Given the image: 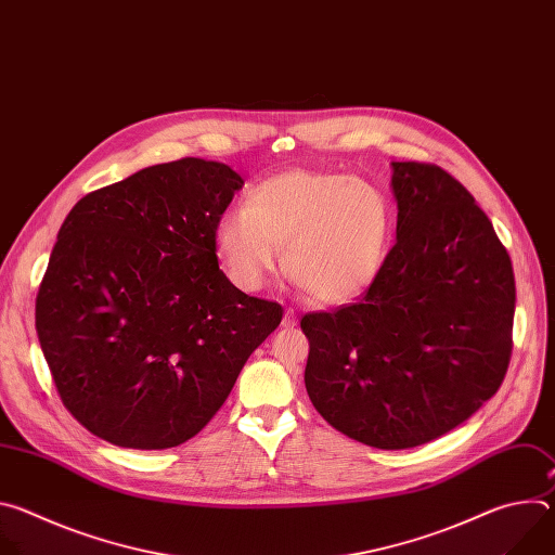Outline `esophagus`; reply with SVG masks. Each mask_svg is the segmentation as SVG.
I'll return each instance as SVG.
<instances>
[{
  "label": "esophagus",
  "mask_w": 555,
  "mask_h": 555,
  "mask_svg": "<svg viewBox=\"0 0 555 555\" xmlns=\"http://www.w3.org/2000/svg\"><path fill=\"white\" fill-rule=\"evenodd\" d=\"M296 313L294 309H285V315H283V327H296Z\"/></svg>",
  "instance_id": "1"
}]
</instances>
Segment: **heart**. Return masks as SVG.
<instances>
[{"label":"heart","mask_w":555,"mask_h":555,"mask_svg":"<svg viewBox=\"0 0 555 555\" xmlns=\"http://www.w3.org/2000/svg\"><path fill=\"white\" fill-rule=\"evenodd\" d=\"M390 206L371 184L343 173L294 169L255 184L244 208L215 223L228 279L261 289L281 263L321 305H349L377 281L390 246Z\"/></svg>","instance_id":"b5f03b06"}]
</instances>
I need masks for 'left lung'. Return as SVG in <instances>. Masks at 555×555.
I'll list each match as a JSON object with an SVG mask.
<instances>
[{"label":"left lung","instance_id":"1","mask_svg":"<svg viewBox=\"0 0 555 555\" xmlns=\"http://www.w3.org/2000/svg\"><path fill=\"white\" fill-rule=\"evenodd\" d=\"M398 242L375 285L305 313V388L343 435L379 448L428 443L477 413L512 358L509 255L469 191L437 165L392 163Z\"/></svg>","mask_w":555,"mask_h":555}]
</instances>
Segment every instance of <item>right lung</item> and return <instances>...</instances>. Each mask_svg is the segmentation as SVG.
<instances>
[{
	"instance_id": "add662e5",
	"label": "right lung",
	"mask_w": 555,
	"mask_h": 555,
	"mask_svg": "<svg viewBox=\"0 0 555 555\" xmlns=\"http://www.w3.org/2000/svg\"><path fill=\"white\" fill-rule=\"evenodd\" d=\"M244 186L228 165L182 157L78 199L35 307L63 406L92 435L176 448L221 409L283 307L219 270L215 223Z\"/></svg>"
}]
</instances>
